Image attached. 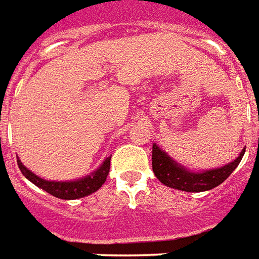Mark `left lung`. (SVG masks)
<instances>
[{
  "label": "left lung",
  "instance_id": "obj_1",
  "mask_svg": "<svg viewBox=\"0 0 259 259\" xmlns=\"http://www.w3.org/2000/svg\"><path fill=\"white\" fill-rule=\"evenodd\" d=\"M244 152L240 153L234 162L229 163L221 168H214L203 173H191L180 164L171 160L163 150H160L156 145L152 148V168L157 180L167 185L170 188L181 190L187 192H202L212 190L214 187L222 184L225 180L234 171L238 163L243 159Z\"/></svg>",
  "mask_w": 259,
  "mask_h": 259
}]
</instances>
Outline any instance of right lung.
Instances as JSON below:
<instances>
[{"instance_id":"right-lung-1","label":"right lung","mask_w":259,"mask_h":259,"mask_svg":"<svg viewBox=\"0 0 259 259\" xmlns=\"http://www.w3.org/2000/svg\"><path fill=\"white\" fill-rule=\"evenodd\" d=\"M110 159H111V156L104 160L103 164L97 168L95 173L88 176L85 179L76 180V181H64V183L47 181V180L40 179L36 174H33L30 170H27L19 159H18V166L21 168L22 174L29 181H32L33 184L37 185L38 188L51 194L53 197L61 198V199H78V198L86 197L92 192L97 191L104 184L110 171Z\"/></svg>"}]
</instances>
